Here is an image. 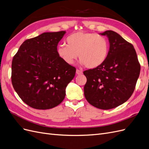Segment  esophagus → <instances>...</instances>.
<instances>
[{
	"instance_id": "34e87169",
	"label": "esophagus",
	"mask_w": 149,
	"mask_h": 149,
	"mask_svg": "<svg viewBox=\"0 0 149 149\" xmlns=\"http://www.w3.org/2000/svg\"><path fill=\"white\" fill-rule=\"evenodd\" d=\"M76 74H77L80 75V74H81L83 73V72H82V71H81V70H79L77 69V70H76Z\"/></svg>"
}]
</instances>
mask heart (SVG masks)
Segmentation results:
<instances>
[{
  "instance_id": "heart-1",
  "label": "heart",
  "mask_w": 149,
  "mask_h": 149,
  "mask_svg": "<svg viewBox=\"0 0 149 149\" xmlns=\"http://www.w3.org/2000/svg\"><path fill=\"white\" fill-rule=\"evenodd\" d=\"M67 45H60L56 53L68 65H73L79 58L81 64L88 68H96L105 62L109 55L107 39L95 33L76 32L66 38Z\"/></svg>"
}]
</instances>
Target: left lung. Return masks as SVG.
<instances>
[{
    "mask_svg": "<svg viewBox=\"0 0 149 149\" xmlns=\"http://www.w3.org/2000/svg\"><path fill=\"white\" fill-rule=\"evenodd\" d=\"M101 35L109 39V52L105 62L83 72L88 102L98 109H113L127 101L135 89L141 71L137 53L131 43L112 30Z\"/></svg>",
    "mask_w": 149,
    "mask_h": 149,
    "instance_id": "8db88e82",
    "label": "left lung"
}]
</instances>
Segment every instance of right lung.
Listing matches in <instances>:
<instances>
[{
  "label": "right lung",
  "mask_w": 149,
  "mask_h": 149,
  "mask_svg": "<svg viewBox=\"0 0 149 149\" xmlns=\"http://www.w3.org/2000/svg\"><path fill=\"white\" fill-rule=\"evenodd\" d=\"M65 31L45 32L26 40L13 56L12 83L25 104L37 109H49L63 101L67 85L76 68L56 53Z\"/></svg>",
  "instance_id": "right-lung-1"
}]
</instances>
